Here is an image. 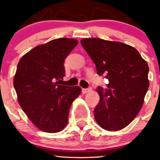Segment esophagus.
Instances as JSON below:
<instances>
[{"instance_id": "1", "label": "esophagus", "mask_w": 160, "mask_h": 160, "mask_svg": "<svg viewBox=\"0 0 160 160\" xmlns=\"http://www.w3.org/2000/svg\"><path fill=\"white\" fill-rule=\"evenodd\" d=\"M92 91L91 88H87V89H82V93H87L89 92Z\"/></svg>"}]
</instances>
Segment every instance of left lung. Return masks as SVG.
<instances>
[{
	"instance_id": "left-lung-1",
	"label": "left lung",
	"mask_w": 160,
	"mask_h": 160,
	"mask_svg": "<svg viewBox=\"0 0 160 160\" xmlns=\"http://www.w3.org/2000/svg\"><path fill=\"white\" fill-rule=\"evenodd\" d=\"M99 75L109 80L108 88L98 87L99 103L94 117L101 128L119 131L128 125L141 109L149 87L148 62L136 48L99 38L81 39Z\"/></svg>"
}]
</instances>
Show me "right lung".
Wrapping results in <instances>:
<instances>
[{"label":"right lung","instance_id":"1","mask_svg":"<svg viewBox=\"0 0 160 160\" xmlns=\"http://www.w3.org/2000/svg\"><path fill=\"white\" fill-rule=\"evenodd\" d=\"M77 44L75 39H52L36 46L19 61L13 78L17 100L41 131H62L68 122L71 104L81 93L79 86L58 84L65 76L64 60Z\"/></svg>","mask_w":160,"mask_h":160}]
</instances>
